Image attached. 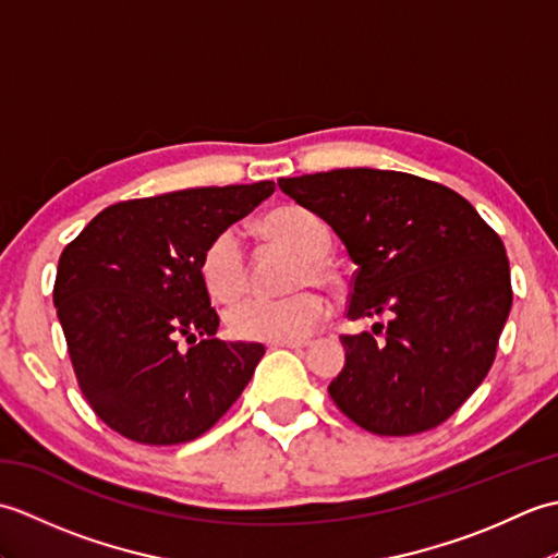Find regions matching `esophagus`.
Instances as JSON below:
<instances>
[{
    "instance_id": "34e87169",
    "label": "esophagus",
    "mask_w": 558,
    "mask_h": 558,
    "mask_svg": "<svg viewBox=\"0 0 558 558\" xmlns=\"http://www.w3.org/2000/svg\"><path fill=\"white\" fill-rule=\"evenodd\" d=\"M306 345H310V342H306V340H280V342H270V348H292V350L306 348Z\"/></svg>"
}]
</instances>
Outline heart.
Listing matches in <instances>:
<instances>
[{
  "mask_svg": "<svg viewBox=\"0 0 558 558\" xmlns=\"http://www.w3.org/2000/svg\"><path fill=\"white\" fill-rule=\"evenodd\" d=\"M264 232L280 244H288L302 254V260L292 270V288L330 286L336 278L328 264L330 232L322 218L300 206H286L272 210L264 220ZM201 278L206 290L216 300H234L248 282V260L240 230L228 228L218 232L201 256ZM326 300L316 290H298L286 298H266L252 294L234 302L225 312L230 333L240 340H302L326 318Z\"/></svg>",
  "mask_w": 558,
  "mask_h": 558,
  "instance_id": "heart-1",
  "label": "heart"
}]
</instances>
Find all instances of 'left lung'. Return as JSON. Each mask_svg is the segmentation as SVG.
<instances>
[{
	"instance_id": "left-lung-1",
	"label": "left lung",
	"mask_w": 558,
	"mask_h": 558,
	"mask_svg": "<svg viewBox=\"0 0 558 558\" xmlns=\"http://www.w3.org/2000/svg\"><path fill=\"white\" fill-rule=\"evenodd\" d=\"M278 186L357 264L350 322L388 318L340 336L345 366L328 386L340 412L378 436L446 422L489 374L511 312L501 236L453 189L408 172L348 168Z\"/></svg>"
}]
</instances>
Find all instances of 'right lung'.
Returning a JSON list of instances; mask_svg holds the SVG:
<instances>
[{
  "label": "right lung",
  "mask_w": 558,
  "mask_h": 558,
  "mask_svg": "<svg viewBox=\"0 0 558 558\" xmlns=\"http://www.w3.org/2000/svg\"><path fill=\"white\" fill-rule=\"evenodd\" d=\"M276 184H232L108 206L59 256L52 300L83 398L146 446L206 434L252 381L266 348L222 342L201 278L218 232Z\"/></svg>",
  "instance_id": "1"
}]
</instances>
